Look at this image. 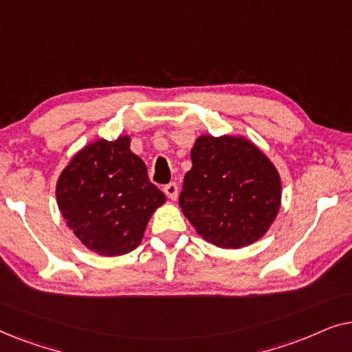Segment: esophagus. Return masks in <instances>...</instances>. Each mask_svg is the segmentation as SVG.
I'll list each match as a JSON object with an SVG mask.
<instances>
[{
  "instance_id": "1",
  "label": "esophagus",
  "mask_w": 352,
  "mask_h": 352,
  "mask_svg": "<svg viewBox=\"0 0 352 352\" xmlns=\"http://www.w3.org/2000/svg\"><path fill=\"white\" fill-rule=\"evenodd\" d=\"M163 192H165L168 199L176 200L177 194H179V187H177L176 182H170V184H166L165 187H163Z\"/></svg>"
}]
</instances>
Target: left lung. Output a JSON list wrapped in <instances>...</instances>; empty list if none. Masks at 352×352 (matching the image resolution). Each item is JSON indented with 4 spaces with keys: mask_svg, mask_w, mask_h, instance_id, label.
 Masks as SVG:
<instances>
[{
    "mask_svg": "<svg viewBox=\"0 0 352 352\" xmlns=\"http://www.w3.org/2000/svg\"><path fill=\"white\" fill-rule=\"evenodd\" d=\"M179 206L197 232L221 248L261 239L280 206V176L243 138L200 136L190 152Z\"/></svg>",
    "mask_w": 352,
    "mask_h": 352,
    "instance_id": "1",
    "label": "left lung"
}]
</instances>
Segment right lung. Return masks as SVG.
Here are the masks:
<instances>
[{
    "label": "right lung",
    "instance_id": "add662e5",
    "mask_svg": "<svg viewBox=\"0 0 352 352\" xmlns=\"http://www.w3.org/2000/svg\"><path fill=\"white\" fill-rule=\"evenodd\" d=\"M67 226L94 253L120 256L141 243L165 194L129 148V138L89 144L72 158L56 187Z\"/></svg>",
    "mask_w": 352,
    "mask_h": 352
}]
</instances>
